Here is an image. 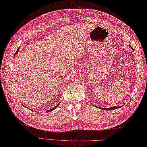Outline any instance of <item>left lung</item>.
Instances as JSON below:
<instances>
[{
  "label": "left lung",
  "mask_w": 147,
  "mask_h": 147,
  "mask_svg": "<svg viewBox=\"0 0 147 147\" xmlns=\"http://www.w3.org/2000/svg\"><path fill=\"white\" fill-rule=\"evenodd\" d=\"M118 108H120V107H111V108H102V109H103V110H107V111H111V110H115L116 109H118Z\"/></svg>",
  "instance_id": "left-lung-1"
}]
</instances>
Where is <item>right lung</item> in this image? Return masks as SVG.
Wrapping results in <instances>:
<instances>
[{
	"instance_id": "obj_1",
	"label": "right lung",
	"mask_w": 147,
	"mask_h": 147,
	"mask_svg": "<svg viewBox=\"0 0 147 147\" xmlns=\"http://www.w3.org/2000/svg\"><path fill=\"white\" fill-rule=\"evenodd\" d=\"M18 50H17V51H16V53H18ZM59 105V104H58V105H57L56 106H55V107H53V108H52V109H50V110H48V111H47V112H50V111H53V110H54V109H55V108H56V107H58V105Z\"/></svg>"
}]
</instances>
